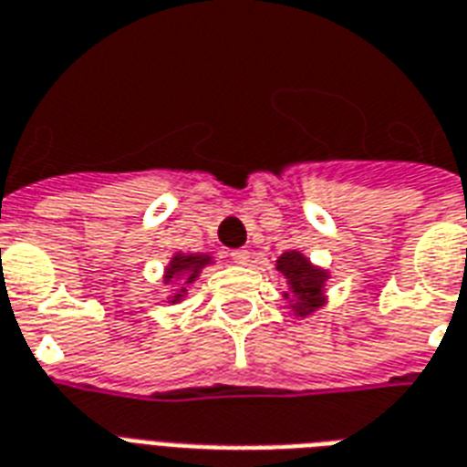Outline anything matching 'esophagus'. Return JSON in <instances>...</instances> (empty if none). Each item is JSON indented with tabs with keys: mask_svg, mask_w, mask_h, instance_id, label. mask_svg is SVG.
<instances>
[{
	"mask_svg": "<svg viewBox=\"0 0 467 467\" xmlns=\"http://www.w3.org/2000/svg\"><path fill=\"white\" fill-rule=\"evenodd\" d=\"M231 260H234L236 265H248V260H251V253L245 251V248H238V251H231Z\"/></svg>",
	"mask_w": 467,
	"mask_h": 467,
	"instance_id": "1",
	"label": "esophagus"
}]
</instances>
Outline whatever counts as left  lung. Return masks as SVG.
Masks as SVG:
<instances>
[{
    "label": "left lung",
    "instance_id": "1",
    "mask_svg": "<svg viewBox=\"0 0 467 467\" xmlns=\"http://www.w3.org/2000/svg\"><path fill=\"white\" fill-rule=\"evenodd\" d=\"M277 270L290 285V292H285V299H290L297 317H306L324 305V283L328 280L327 270L312 265L299 251L283 253L277 258Z\"/></svg>",
    "mask_w": 467,
    "mask_h": 467
}]
</instances>
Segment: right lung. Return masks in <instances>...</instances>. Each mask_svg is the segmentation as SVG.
Returning <instances> with one entry per match:
<instances>
[{
  "instance_id": "add662e5",
  "label": "right lung",
  "mask_w": 467,
  "mask_h": 467,
  "mask_svg": "<svg viewBox=\"0 0 467 467\" xmlns=\"http://www.w3.org/2000/svg\"><path fill=\"white\" fill-rule=\"evenodd\" d=\"M212 258L204 255V253H190V255H184V253H175L172 260H170L168 270H165V283H172V280H184V285H190L197 280V275L204 265H209ZM184 287H180L177 292H172V302H180L184 297Z\"/></svg>"
}]
</instances>
